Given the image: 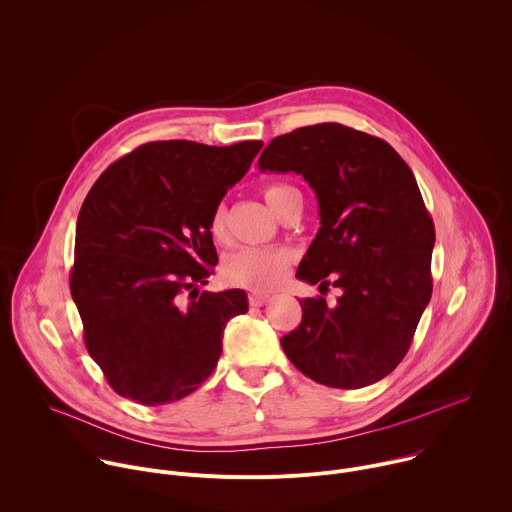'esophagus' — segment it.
Listing matches in <instances>:
<instances>
[{
  "label": "esophagus",
  "mask_w": 512,
  "mask_h": 512,
  "mask_svg": "<svg viewBox=\"0 0 512 512\" xmlns=\"http://www.w3.org/2000/svg\"><path fill=\"white\" fill-rule=\"evenodd\" d=\"M248 302H250V306H256V308H260V306H264V304L268 302V296H266V294H258V292H252V294H248Z\"/></svg>",
  "instance_id": "34e87169"
}]
</instances>
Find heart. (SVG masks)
<instances>
[{
    "mask_svg": "<svg viewBox=\"0 0 512 512\" xmlns=\"http://www.w3.org/2000/svg\"><path fill=\"white\" fill-rule=\"evenodd\" d=\"M266 204L282 216L284 210L294 202L302 200L300 192L290 184H270L264 188ZM228 212L224 204H218L210 216L208 232L216 242L226 240ZM290 266V254L280 248H242L226 256L222 264V278L246 290H268L276 286Z\"/></svg>",
    "mask_w": 512,
    "mask_h": 512,
    "instance_id": "heart-1",
    "label": "heart"
}]
</instances>
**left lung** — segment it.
I'll list each match as a JSON object with an SVG mask.
<instances>
[{
    "label": "left lung",
    "instance_id": "left-lung-1",
    "mask_svg": "<svg viewBox=\"0 0 512 512\" xmlns=\"http://www.w3.org/2000/svg\"><path fill=\"white\" fill-rule=\"evenodd\" d=\"M258 168L302 174L316 192L320 230L296 278L342 290L334 306L300 300L286 356L332 388L378 382L406 356L432 294L434 224L412 170L384 140L332 122L274 138Z\"/></svg>",
    "mask_w": 512,
    "mask_h": 512
}]
</instances>
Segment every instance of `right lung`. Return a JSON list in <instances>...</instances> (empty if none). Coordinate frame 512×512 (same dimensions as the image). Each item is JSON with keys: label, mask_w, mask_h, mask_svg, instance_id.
<instances>
[{"label": "right lung", "mask_w": 512, "mask_h": 512, "mask_svg": "<svg viewBox=\"0 0 512 512\" xmlns=\"http://www.w3.org/2000/svg\"><path fill=\"white\" fill-rule=\"evenodd\" d=\"M262 146L148 142L88 192L70 290L86 348L120 396L176 402L214 372L224 328L248 300L244 290L198 292L218 264L208 222Z\"/></svg>", "instance_id": "1"}]
</instances>
